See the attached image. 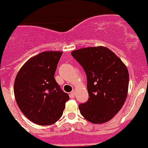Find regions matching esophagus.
<instances>
[{
    "mask_svg": "<svg viewBox=\"0 0 148 148\" xmlns=\"http://www.w3.org/2000/svg\"><path fill=\"white\" fill-rule=\"evenodd\" d=\"M75 91H72V92L70 93V97H75Z\"/></svg>",
    "mask_w": 148,
    "mask_h": 148,
    "instance_id": "34e87169",
    "label": "esophagus"
}]
</instances>
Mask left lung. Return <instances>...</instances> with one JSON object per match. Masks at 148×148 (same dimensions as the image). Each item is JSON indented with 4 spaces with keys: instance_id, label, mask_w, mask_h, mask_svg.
I'll return each mask as SVG.
<instances>
[{
    "instance_id": "1",
    "label": "left lung",
    "mask_w": 148,
    "mask_h": 148,
    "mask_svg": "<svg viewBox=\"0 0 148 148\" xmlns=\"http://www.w3.org/2000/svg\"><path fill=\"white\" fill-rule=\"evenodd\" d=\"M85 71L88 101L79 105L81 115L95 124L112 119L127 97L129 73L119 58L104 47H86L72 52Z\"/></svg>"
}]
</instances>
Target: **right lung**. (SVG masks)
<instances>
[{
    "mask_svg": "<svg viewBox=\"0 0 148 148\" xmlns=\"http://www.w3.org/2000/svg\"><path fill=\"white\" fill-rule=\"evenodd\" d=\"M62 52L44 51L32 58L18 71L14 84L18 106L33 123L47 125L62 117L69 100L54 79Z\"/></svg>",
    "mask_w": 148,
    "mask_h": 148,
    "instance_id": "obj_1",
    "label": "right lung"
}]
</instances>
